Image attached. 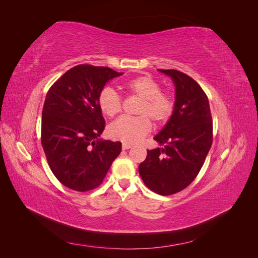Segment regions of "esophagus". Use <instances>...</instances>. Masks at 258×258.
Listing matches in <instances>:
<instances>
[{
    "mask_svg": "<svg viewBox=\"0 0 258 258\" xmlns=\"http://www.w3.org/2000/svg\"><path fill=\"white\" fill-rule=\"evenodd\" d=\"M132 145L131 144H128V143H122V150L126 151V150H129V148H131Z\"/></svg>",
    "mask_w": 258,
    "mask_h": 258,
    "instance_id": "34e87169",
    "label": "esophagus"
}]
</instances>
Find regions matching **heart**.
I'll use <instances>...</instances> for the list:
<instances>
[{"label":"heart","mask_w":258,"mask_h":258,"mask_svg":"<svg viewBox=\"0 0 258 258\" xmlns=\"http://www.w3.org/2000/svg\"><path fill=\"white\" fill-rule=\"evenodd\" d=\"M121 87L132 96L141 99L137 108V117L123 116L110 124L107 134L113 140L124 143H136L152 129L151 119L160 126L166 123L174 112V99L162 91L160 84L147 74L123 82ZM98 104L107 117H115L121 111L122 101L112 88H103L99 93Z\"/></svg>","instance_id":"obj_1"}]
</instances>
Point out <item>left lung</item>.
Listing matches in <instances>:
<instances>
[{"mask_svg": "<svg viewBox=\"0 0 258 258\" xmlns=\"http://www.w3.org/2000/svg\"><path fill=\"white\" fill-rule=\"evenodd\" d=\"M175 85L173 115L154 138L162 147L147 150L139 172L144 184L161 196L183 190L201 170L212 145L209 99L200 85L177 70H161Z\"/></svg>", "mask_w": 258, "mask_h": 258, "instance_id": "left-lung-1", "label": "left lung"}]
</instances>
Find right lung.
I'll return each instance as SVG.
<instances>
[{
    "label": "right lung",
    "mask_w": 258,
    "mask_h": 258,
    "mask_svg": "<svg viewBox=\"0 0 258 258\" xmlns=\"http://www.w3.org/2000/svg\"><path fill=\"white\" fill-rule=\"evenodd\" d=\"M121 73L106 67L80 64L49 88L42 112L41 141L53 175L68 188H97L121 152L120 142L102 141L105 128L98 97Z\"/></svg>",
    "instance_id": "right-lung-1"
}]
</instances>
